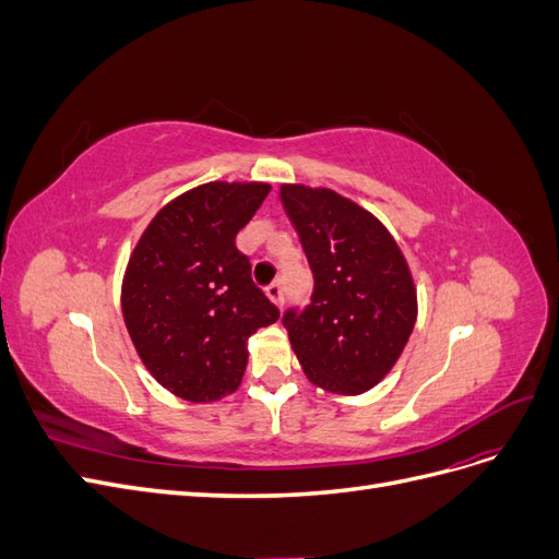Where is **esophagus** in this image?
Returning a JSON list of instances; mask_svg holds the SVG:
<instances>
[{"label":"esophagus","mask_w":559,"mask_h":559,"mask_svg":"<svg viewBox=\"0 0 559 559\" xmlns=\"http://www.w3.org/2000/svg\"><path fill=\"white\" fill-rule=\"evenodd\" d=\"M265 296L273 300L277 308L284 306V292H282V284L280 282H273L270 286H265Z\"/></svg>","instance_id":"1"}]
</instances>
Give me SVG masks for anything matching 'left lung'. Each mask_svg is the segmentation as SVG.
<instances>
[{"label":"left lung","mask_w":559,"mask_h":559,"mask_svg":"<svg viewBox=\"0 0 559 559\" xmlns=\"http://www.w3.org/2000/svg\"><path fill=\"white\" fill-rule=\"evenodd\" d=\"M312 267L310 306L282 321L308 380L331 394L373 389L399 361L417 319V292L380 218L331 189L282 183Z\"/></svg>","instance_id":"left-lung-1"}]
</instances>
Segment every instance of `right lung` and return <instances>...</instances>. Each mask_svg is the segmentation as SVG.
Instances as JSON below:
<instances>
[{"label":"right lung","instance_id":"right-lung-1","mask_svg":"<svg viewBox=\"0 0 559 559\" xmlns=\"http://www.w3.org/2000/svg\"><path fill=\"white\" fill-rule=\"evenodd\" d=\"M267 193L263 181L195 186L151 218L130 253L121 286L130 341L148 373L183 401L233 394L249 335L280 319L235 247Z\"/></svg>","mask_w":559,"mask_h":559}]
</instances>
